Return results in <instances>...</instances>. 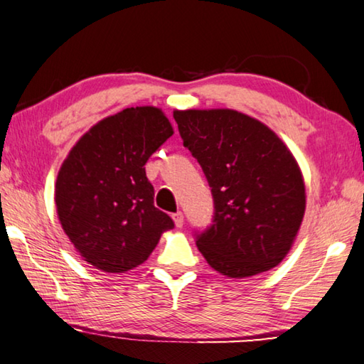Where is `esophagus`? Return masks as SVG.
Wrapping results in <instances>:
<instances>
[{
	"label": "esophagus",
	"instance_id": "34e87169",
	"mask_svg": "<svg viewBox=\"0 0 364 364\" xmlns=\"http://www.w3.org/2000/svg\"><path fill=\"white\" fill-rule=\"evenodd\" d=\"M171 218H173V221H175V226H176V228H181V226H183V223H184V216H183L181 211H176V213L171 215Z\"/></svg>",
	"mask_w": 364,
	"mask_h": 364
}]
</instances>
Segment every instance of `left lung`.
Wrapping results in <instances>:
<instances>
[{
	"mask_svg": "<svg viewBox=\"0 0 364 364\" xmlns=\"http://www.w3.org/2000/svg\"><path fill=\"white\" fill-rule=\"evenodd\" d=\"M173 117L213 194V224L196 235L205 259L230 279L279 266L306 211L291 151L267 125L234 109L175 111Z\"/></svg>",
	"mask_w": 364,
	"mask_h": 364,
	"instance_id": "left-lung-1",
	"label": "left lung"
}]
</instances>
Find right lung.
Wrapping results in <instances>:
<instances>
[{
	"label": "right lung",
	"mask_w": 364,
	"mask_h": 364,
	"mask_svg": "<svg viewBox=\"0 0 364 364\" xmlns=\"http://www.w3.org/2000/svg\"><path fill=\"white\" fill-rule=\"evenodd\" d=\"M173 135L162 109L136 107L105 117L63 161L55 207L76 251L103 272H127L153 253L171 218L154 207L144 164Z\"/></svg>",
	"instance_id": "obj_1"
}]
</instances>
